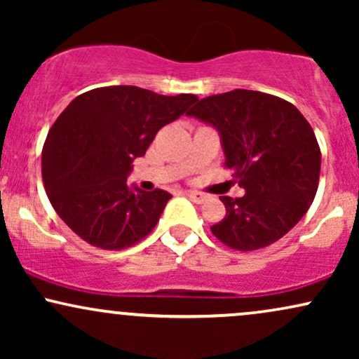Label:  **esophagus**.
<instances>
[{"label":"esophagus","mask_w":359,"mask_h":359,"mask_svg":"<svg viewBox=\"0 0 359 359\" xmlns=\"http://www.w3.org/2000/svg\"><path fill=\"white\" fill-rule=\"evenodd\" d=\"M185 194H187L189 199L194 201V203H196V204H203L204 201H208V197H209L208 194H204V192H197V191H187Z\"/></svg>","instance_id":"1"}]
</instances>
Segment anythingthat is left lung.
<instances>
[{
    "label": "left lung",
    "instance_id": "1",
    "mask_svg": "<svg viewBox=\"0 0 359 359\" xmlns=\"http://www.w3.org/2000/svg\"><path fill=\"white\" fill-rule=\"evenodd\" d=\"M187 114L217 128L224 167L246 191L221 197L226 216L211 226L214 236L238 251L265 248L285 236L319 185L320 148L302 113L278 96L234 89L204 97Z\"/></svg>",
    "mask_w": 359,
    "mask_h": 359
}]
</instances>
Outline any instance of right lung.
Instances as JSON below:
<instances>
[{
	"mask_svg": "<svg viewBox=\"0 0 359 359\" xmlns=\"http://www.w3.org/2000/svg\"><path fill=\"white\" fill-rule=\"evenodd\" d=\"M197 101L137 86L90 89L55 119L42 150V179L52 208L81 240L125 250L154 231L170 199L165 191H130L131 162L156 131Z\"/></svg>",
	"mask_w": 359,
	"mask_h": 359,
	"instance_id": "add662e5",
	"label": "right lung"
}]
</instances>
